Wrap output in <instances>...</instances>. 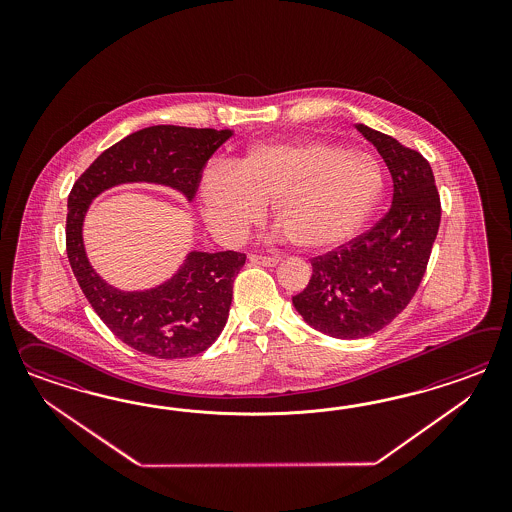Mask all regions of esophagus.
<instances>
[{
    "instance_id": "34e87169",
    "label": "esophagus",
    "mask_w": 512,
    "mask_h": 512,
    "mask_svg": "<svg viewBox=\"0 0 512 512\" xmlns=\"http://www.w3.org/2000/svg\"><path fill=\"white\" fill-rule=\"evenodd\" d=\"M249 261L253 264H261V266H278V257H266V255H251Z\"/></svg>"
}]
</instances>
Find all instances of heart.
Wrapping results in <instances>:
<instances>
[{
  "label": "heart",
  "instance_id": "b5f03b06",
  "mask_svg": "<svg viewBox=\"0 0 512 512\" xmlns=\"http://www.w3.org/2000/svg\"><path fill=\"white\" fill-rule=\"evenodd\" d=\"M381 193L373 155L313 139L257 142L231 165H208L199 182L202 216L219 242L244 240L272 204L287 238L315 253L349 242Z\"/></svg>",
  "mask_w": 512,
  "mask_h": 512
}]
</instances>
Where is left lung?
<instances>
[{
  "mask_svg": "<svg viewBox=\"0 0 512 512\" xmlns=\"http://www.w3.org/2000/svg\"><path fill=\"white\" fill-rule=\"evenodd\" d=\"M387 163L392 206L368 233L311 259L313 274L293 306L315 330L340 340L372 336L417 293L441 221L430 163L398 140L357 124Z\"/></svg>",
  "mask_w": 512,
  "mask_h": 512,
  "instance_id": "obj_1",
  "label": "left lung"
}]
</instances>
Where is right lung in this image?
<instances>
[{
    "instance_id": "right-lung-1",
    "label": "right lung",
    "mask_w": 512,
    "mask_h": 512,
    "mask_svg": "<svg viewBox=\"0 0 512 512\" xmlns=\"http://www.w3.org/2000/svg\"><path fill=\"white\" fill-rule=\"evenodd\" d=\"M231 129L152 125L127 135L99 155L67 199V257L88 302L116 338L155 358H186L206 351L229 319L234 278L246 263L236 251H189L163 283L124 291L101 278L84 246V219L110 187L154 184L193 201L201 174Z\"/></svg>"
}]
</instances>
